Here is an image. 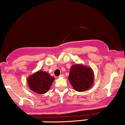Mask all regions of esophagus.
<instances>
[{"mask_svg":"<svg viewBox=\"0 0 125 125\" xmlns=\"http://www.w3.org/2000/svg\"><path fill=\"white\" fill-rule=\"evenodd\" d=\"M59 77H60V78H64V77H65V76H64V74H61L60 76H59Z\"/></svg>","mask_w":125,"mask_h":125,"instance_id":"1","label":"esophagus"}]
</instances>
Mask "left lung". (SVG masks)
I'll use <instances>...</instances> for the list:
<instances>
[{
	"instance_id": "left-lung-1",
	"label": "left lung",
	"mask_w": 125,
	"mask_h": 125,
	"mask_svg": "<svg viewBox=\"0 0 125 125\" xmlns=\"http://www.w3.org/2000/svg\"><path fill=\"white\" fill-rule=\"evenodd\" d=\"M68 80L75 91H86L94 84V72L91 67L83 64L73 65L70 70Z\"/></svg>"
}]
</instances>
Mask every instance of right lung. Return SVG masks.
Here are the masks:
<instances>
[{
	"label": "right lung",
	"instance_id": "1",
	"mask_svg": "<svg viewBox=\"0 0 125 125\" xmlns=\"http://www.w3.org/2000/svg\"><path fill=\"white\" fill-rule=\"evenodd\" d=\"M54 78L48 73L39 70L28 78L27 82L31 91L39 94H43L49 90Z\"/></svg>",
	"mask_w": 125,
	"mask_h": 125
}]
</instances>
